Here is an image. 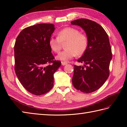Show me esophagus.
<instances>
[{"mask_svg": "<svg viewBox=\"0 0 127 127\" xmlns=\"http://www.w3.org/2000/svg\"><path fill=\"white\" fill-rule=\"evenodd\" d=\"M68 64L66 63V62H62V65H66V64Z\"/></svg>", "mask_w": 127, "mask_h": 127, "instance_id": "34e87169", "label": "esophagus"}]
</instances>
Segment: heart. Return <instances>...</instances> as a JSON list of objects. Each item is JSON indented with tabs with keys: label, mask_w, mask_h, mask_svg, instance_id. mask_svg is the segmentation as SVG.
<instances>
[{
	"label": "heart",
	"mask_w": 127,
	"mask_h": 127,
	"mask_svg": "<svg viewBox=\"0 0 127 127\" xmlns=\"http://www.w3.org/2000/svg\"><path fill=\"white\" fill-rule=\"evenodd\" d=\"M65 44V50L58 54V60L68 61L76 55L81 56L85 53L88 45V38L85 34L81 33L78 29L73 27H66L58 33V37H51L49 45L55 53H59Z\"/></svg>",
	"instance_id": "1"
}]
</instances>
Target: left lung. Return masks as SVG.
I'll use <instances>...</instances> for the list:
<instances>
[{"label":"left lung","instance_id":"1","mask_svg":"<svg viewBox=\"0 0 127 127\" xmlns=\"http://www.w3.org/2000/svg\"><path fill=\"white\" fill-rule=\"evenodd\" d=\"M71 24L81 27L88 38L86 50L78 60L85 65H74L72 83L78 90L93 93L103 85L110 75L112 54L108 34L100 25L90 20L79 19Z\"/></svg>","mask_w":127,"mask_h":127}]
</instances>
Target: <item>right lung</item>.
Returning <instances> with one entry per match:
<instances>
[{
    "mask_svg": "<svg viewBox=\"0 0 127 127\" xmlns=\"http://www.w3.org/2000/svg\"><path fill=\"white\" fill-rule=\"evenodd\" d=\"M52 24H39L24 29L14 45L15 71L24 88L41 95L53 88V74L61 65L54 60L49 40L54 31Z\"/></svg>",
    "mask_w": 127,
    "mask_h": 127,
    "instance_id": "right-lung-1",
    "label": "right lung"
}]
</instances>
